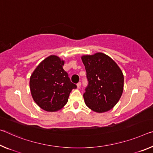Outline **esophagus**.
Listing matches in <instances>:
<instances>
[{
    "mask_svg": "<svg viewBox=\"0 0 153 153\" xmlns=\"http://www.w3.org/2000/svg\"><path fill=\"white\" fill-rule=\"evenodd\" d=\"M80 86H81V82H78V83L77 84V88H80Z\"/></svg>",
    "mask_w": 153,
    "mask_h": 153,
    "instance_id": "obj_1",
    "label": "esophagus"
}]
</instances>
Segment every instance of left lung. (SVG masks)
Returning <instances> with one entry per match:
<instances>
[{
	"label": "left lung",
	"instance_id": "8db88e82",
	"mask_svg": "<svg viewBox=\"0 0 153 153\" xmlns=\"http://www.w3.org/2000/svg\"><path fill=\"white\" fill-rule=\"evenodd\" d=\"M88 86L84 99L94 111L105 112L114 107L123 94L124 76L118 65L103 53L82 56Z\"/></svg>",
	"mask_w": 153,
	"mask_h": 153
}]
</instances>
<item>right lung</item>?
<instances>
[{
  "mask_svg": "<svg viewBox=\"0 0 153 153\" xmlns=\"http://www.w3.org/2000/svg\"><path fill=\"white\" fill-rule=\"evenodd\" d=\"M64 63L59 56L51 55L38 65L30 77L33 100L45 111H56L63 108L72 89L77 88L62 68Z\"/></svg>",
  "mask_w": 153,
  "mask_h": 153,
  "instance_id": "obj_1",
  "label": "right lung"
}]
</instances>
